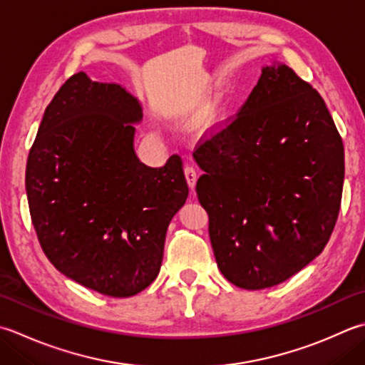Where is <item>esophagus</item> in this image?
<instances>
[{
  "instance_id": "34e87169",
  "label": "esophagus",
  "mask_w": 365,
  "mask_h": 365,
  "mask_svg": "<svg viewBox=\"0 0 365 365\" xmlns=\"http://www.w3.org/2000/svg\"><path fill=\"white\" fill-rule=\"evenodd\" d=\"M183 173H185V177H187V182L190 185V188L192 190V188H195V185H196V177H197L196 169L190 166V164H187V166L183 168Z\"/></svg>"
}]
</instances>
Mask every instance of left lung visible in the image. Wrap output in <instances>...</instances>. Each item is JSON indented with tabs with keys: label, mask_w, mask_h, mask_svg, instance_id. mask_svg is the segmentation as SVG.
Masks as SVG:
<instances>
[{
	"label": "left lung",
	"mask_w": 365,
	"mask_h": 365,
	"mask_svg": "<svg viewBox=\"0 0 365 365\" xmlns=\"http://www.w3.org/2000/svg\"><path fill=\"white\" fill-rule=\"evenodd\" d=\"M192 156L213 253L235 287H275L323 252L340 210L344 142L324 99L291 68H264Z\"/></svg>",
	"instance_id": "obj_1"
}]
</instances>
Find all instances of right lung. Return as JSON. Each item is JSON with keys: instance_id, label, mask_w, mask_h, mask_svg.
<instances>
[{"instance_id": "1", "label": "right lung", "mask_w": 365, "mask_h": 365, "mask_svg": "<svg viewBox=\"0 0 365 365\" xmlns=\"http://www.w3.org/2000/svg\"><path fill=\"white\" fill-rule=\"evenodd\" d=\"M138 99L117 83L71 76L50 104L26 161L31 223L48 261L112 297L145 289L160 272L170 220L188 197L183 163L135 156Z\"/></svg>"}]
</instances>
